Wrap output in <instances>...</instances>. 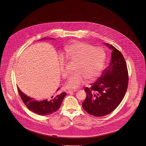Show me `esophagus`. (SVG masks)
I'll return each mask as SVG.
<instances>
[{
    "label": "esophagus",
    "instance_id": "1",
    "mask_svg": "<svg viewBox=\"0 0 146 146\" xmlns=\"http://www.w3.org/2000/svg\"><path fill=\"white\" fill-rule=\"evenodd\" d=\"M77 91V90H68L67 92V94H70V93H74V92H76Z\"/></svg>",
    "mask_w": 146,
    "mask_h": 146
}]
</instances>
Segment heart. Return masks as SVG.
Segmentation results:
<instances>
[{
	"label": "heart",
	"instance_id": "heart-1",
	"mask_svg": "<svg viewBox=\"0 0 146 146\" xmlns=\"http://www.w3.org/2000/svg\"><path fill=\"white\" fill-rule=\"evenodd\" d=\"M106 54L100 47L81 42H73L64 48L59 58L60 68L64 78L68 75L64 60L76 61L75 72L71 75L66 84V87L75 89L85 82L95 79L101 72L104 64Z\"/></svg>",
	"mask_w": 146,
	"mask_h": 146
}]
</instances>
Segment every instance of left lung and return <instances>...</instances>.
<instances>
[{
  "mask_svg": "<svg viewBox=\"0 0 146 146\" xmlns=\"http://www.w3.org/2000/svg\"><path fill=\"white\" fill-rule=\"evenodd\" d=\"M111 50L109 65L102 75L84 90L86 97L82 106L93 116H104L112 112L122 101L128 85V72L121 53L113 45L105 43Z\"/></svg>",
  "mask_w": 146,
  "mask_h": 146,
  "instance_id": "8db88e82",
  "label": "left lung"
}]
</instances>
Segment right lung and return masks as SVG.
I'll return each mask as SVG.
<instances>
[{
    "instance_id": "right-lung-1",
    "label": "right lung",
    "mask_w": 146,
    "mask_h": 146,
    "mask_svg": "<svg viewBox=\"0 0 146 146\" xmlns=\"http://www.w3.org/2000/svg\"><path fill=\"white\" fill-rule=\"evenodd\" d=\"M44 39L52 40L54 39V38H44L41 40ZM17 89L21 99L26 107L33 112L42 116L48 115L56 112L60 107L64 98L66 96L65 92H62L60 94L57 93L58 90L60 89L58 88L56 92V94L52 96L48 99L39 101L28 97L21 91L18 86Z\"/></svg>"
}]
</instances>
